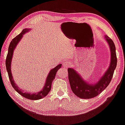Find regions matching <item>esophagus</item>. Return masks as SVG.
Here are the masks:
<instances>
[{"label": "esophagus", "mask_w": 125, "mask_h": 125, "mask_svg": "<svg viewBox=\"0 0 125 125\" xmlns=\"http://www.w3.org/2000/svg\"><path fill=\"white\" fill-rule=\"evenodd\" d=\"M70 62H69L67 60H64V61H63V67L67 68V67H69V66H70Z\"/></svg>", "instance_id": "34e87169"}]
</instances>
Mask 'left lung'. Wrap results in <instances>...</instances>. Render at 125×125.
<instances>
[{"mask_svg":"<svg viewBox=\"0 0 125 125\" xmlns=\"http://www.w3.org/2000/svg\"><path fill=\"white\" fill-rule=\"evenodd\" d=\"M111 52V60L109 68L96 83H88L78 72L73 68H69L68 77L71 89L75 95L81 99H88L95 97L102 93L109 85L117 65V57L114 42L109 36L105 35Z\"/></svg>","mask_w":125,"mask_h":125,"instance_id":"8db88e82","label":"left lung"}]
</instances>
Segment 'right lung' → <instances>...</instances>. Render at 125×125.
<instances>
[{"mask_svg":"<svg viewBox=\"0 0 125 125\" xmlns=\"http://www.w3.org/2000/svg\"><path fill=\"white\" fill-rule=\"evenodd\" d=\"M30 31V29H25L22 30L21 33L18 35L14 38L11 42L10 43L9 48H8V52L7 54V58H6V67H7V70L8 73V76H9L10 81V83L12 85V86L15 89V90L19 93L20 95H21L22 96L24 97L26 99L32 100H37L42 99V98L44 97L45 96L48 95V93L50 92L51 90V87H52V81L54 80L55 79V76H56V73L57 71L59 69L61 68L62 64H59L58 66H56L54 69H51L50 72H49V74L48 75V76L46 77L45 83L44 86V87L42 88V90H41L40 91L37 92V93H27V92H23L21 89L16 86V83L14 82L13 79V77L12 76L11 71V63L12 58H13V52L14 49H15L16 45L19 43L20 40L21 39L22 36L26 32Z\"/></svg>","mask_w":125,"mask_h":125,"instance_id":"right-lung-1","label":"right lung"}]
</instances>
